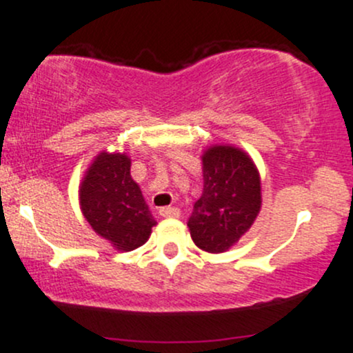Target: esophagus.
<instances>
[{"mask_svg":"<svg viewBox=\"0 0 353 353\" xmlns=\"http://www.w3.org/2000/svg\"><path fill=\"white\" fill-rule=\"evenodd\" d=\"M159 214L162 216V218H179V209L177 208H162L161 211H159Z\"/></svg>","mask_w":353,"mask_h":353,"instance_id":"obj_1","label":"esophagus"}]
</instances>
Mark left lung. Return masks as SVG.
<instances>
[{"mask_svg":"<svg viewBox=\"0 0 353 353\" xmlns=\"http://www.w3.org/2000/svg\"><path fill=\"white\" fill-rule=\"evenodd\" d=\"M203 194L188 221L199 250L224 253L253 226L261 209V179L245 150L230 144L206 147Z\"/></svg>","mask_w":353,"mask_h":353,"instance_id":"1","label":"left lung"}]
</instances>
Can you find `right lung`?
I'll return each mask as SVG.
<instances>
[{"instance_id":"add662e5","label":"right lung","mask_w":353,"mask_h":353,"mask_svg":"<svg viewBox=\"0 0 353 353\" xmlns=\"http://www.w3.org/2000/svg\"><path fill=\"white\" fill-rule=\"evenodd\" d=\"M125 152L97 154L79 188L83 218L117 251H132L149 239L156 226L141 188L130 176Z\"/></svg>"}]
</instances>
